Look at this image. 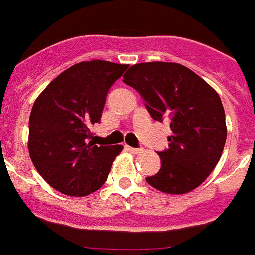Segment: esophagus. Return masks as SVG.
Wrapping results in <instances>:
<instances>
[{"label":"esophagus","mask_w":255,"mask_h":255,"mask_svg":"<svg viewBox=\"0 0 255 255\" xmlns=\"http://www.w3.org/2000/svg\"><path fill=\"white\" fill-rule=\"evenodd\" d=\"M128 149H129L131 153H134V155H138V153H142V152H144L142 148H131V146H128Z\"/></svg>","instance_id":"34e87169"}]
</instances>
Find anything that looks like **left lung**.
Returning a JSON list of instances; mask_svg holds the SVG:
<instances>
[{
  "label": "left lung",
  "mask_w": 255,
  "mask_h": 255,
  "mask_svg": "<svg viewBox=\"0 0 255 255\" xmlns=\"http://www.w3.org/2000/svg\"><path fill=\"white\" fill-rule=\"evenodd\" d=\"M124 83L137 89L150 117L170 120L168 148L159 152L160 171L148 176L150 186L167 194L194 190L222 157L227 138L220 96L198 74L175 62L130 66Z\"/></svg>",
  "instance_id": "8db88e82"
}]
</instances>
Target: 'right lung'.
I'll return each instance as SVG.
<instances>
[{"label":"right lung","mask_w":255,"mask_h":255,"mask_svg":"<svg viewBox=\"0 0 255 255\" xmlns=\"http://www.w3.org/2000/svg\"><path fill=\"white\" fill-rule=\"evenodd\" d=\"M128 65L94 59L66 69L39 95L29 115L28 150L50 186L84 197L103 186L122 145H95L98 124L111 85Z\"/></svg>","instance_id":"add662e5"}]
</instances>
